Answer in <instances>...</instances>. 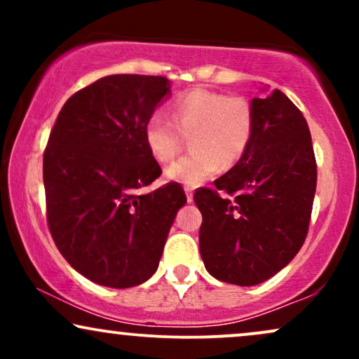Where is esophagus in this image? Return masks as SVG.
Masks as SVG:
<instances>
[{
    "mask_svg": "<svg viewBox=\"0 0 359 359\" xmlns=\"http://www.w3.org/2000/svg\"><path fill=\"white\" fill-rule=\"evenodd\" d=\"M185 197H187V203H192V201H194V191H192V189H185Z\"/></svg>",
    "mask_w": 359,
    "mask_h": 359,
    "instance_id": "obj_1",
    "label": "esophagus"
}]
</instances>
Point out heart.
<instances>
[{"label": "heart", "mask_w": 359, "mask_h": 359, "mask_svg": "<svg viewBox=\"0 0 359 359\" xmlns=\"http://www.w3.org/2000/svg\"><path fill=\"white\" fill-rule=\"evenodd\" d=\"M170 118L154 113L143 128L147 150L158 163L170 162L182 148V137H191L192 154L182 156L165 170L170 182L197 187L221 165L233 167L253 137V111L240 96H226L208 89H194L177 96Z\"/></svg>", "instance_id": "obj_1"}]
</instances>
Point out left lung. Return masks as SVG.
<instances>
[{
    "instance_id": "obj_1",
    "label": "left lung",
    "mask_w": 359,
    "mask_h": 359,
    "mask_svg": "<svg viewBox=\"0 0 359 359\" xmlns=\"http://www.w3.org/2000/svg\"><path fill=\"white\" fill-rule=\"evenodd\" d=\"M250 106V147L214 182L229 196L211 189L194 194L203 214L199 248L205 270L241 287L271 278L299 253L317 184L311 131L297 106L278 89L253 97Z\"/></svg>"
}]
</instances>
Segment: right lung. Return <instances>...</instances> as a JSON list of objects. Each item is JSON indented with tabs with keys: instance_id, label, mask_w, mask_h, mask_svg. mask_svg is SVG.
I'll return each instance as SVG.
<instances>
[{
	"instance_id": "right-lung-1",
	"label": "right lung",
	"mask_w": 359,
	"mask_h": 359,
	"mask_svg": "<svg viewBox=\"0 0 359 359\" xmlns=\"http://www.w3.org/2000/svg\"><path fill=\"white\" fill-rule=\"evenodd\" d=\"M170 81L116 74L62 106L43 154L47 221L62 257L90 282L128 288L158 269L187 203L177 182L140 192L162 174L143 140Z\"/></svg>"
}]
</instances>
